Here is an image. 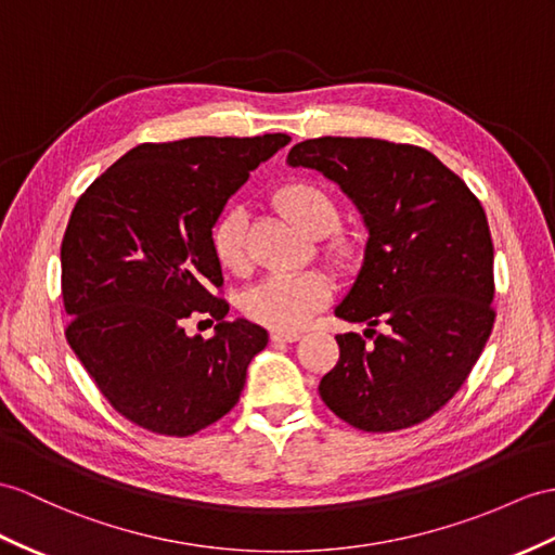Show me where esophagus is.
Returning a JSON list of instances; mask_svg holds the SVG:
<instances>
[{
  "instance_id": "obj_1",
  "label": "esophagus",
  "mask_w": 555,
  "mask_h": 555,
  "mask_svg": "<svg viewBox=\"0 0 555 555\" xmlns=\"http://www.w3.org/2000/svg\"><path fill=\"white\" fill-rule=\"evenodd\" d=\"M270 339L282 341V344H294V341L301 339V334L299 332H280V330H275V332H270Z\"/></svg>"
}]
</instances>
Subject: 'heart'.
<instances>
[{"label":"heart","mask_w":555,"mask_h":555,"mask_svg":"<svg viewBox=\"0 0 555 555\" xmlns=\"http://www.w3.org/2000/svg\"><path fill=\"white\" fill-rule=\"evenodd\" d=\"M278 205L289 216V221L308 235H324L339 221V209L334 199L313 183L285 185L278 195ZM211 245L216 259L233 273H245L249 266L247 245V214L235 207L221 216L214 225ZM356 242L348 237H336L332 251L336 256H350ZM327 301V285L315 275H270L245 294L242 308L254 320L266 327L280 332H294L313 318Z\"/></svg>","instance_id":"b5f03b06"}]
</instances>
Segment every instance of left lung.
I'll return each instance as SVG.
<instances>
[{
    "mask_svg": "<svg viewBox=\"0 0 555 555\" xmlns=\"http://www.w3.org/2000/svg\"><path fill=\"white\" fill-rule=\"evenodd\" d=\"M287 162L339 183L370 231L353 287L334 308L367 330L336 336L339 362L320 398L367 434L426 422L462 388L494 324L482 205L418 145L322 137L296 143Z\"/></svg>",
    "mask_w": 555,
    "mask_h": 555,
    "instance_id": "obj_1",
    "label": "left lung"
}]
</instances>
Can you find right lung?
Listing matches in <instances>:
<instances>
[{"label": "right lung", "instance_id": "add662e5", "mask_svg": "<svg viewBox=\"0 0 555 555\" xmlns=\"http://www.w3.org/2000/svg\"><path fill=\"white\" fill-rule=\"evenodd\" d=\"M289 141L141 143L77 199L61 245L65 339L131 424L185 438L240 400L268 332L225 320L231 306L211 294L223 287L211 228L249 171ZM199 314L217 320L211 340L184 334Z\"/></svg>", "mask_w": 555, "mask_h": 555}]
</instances>
